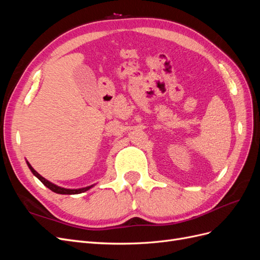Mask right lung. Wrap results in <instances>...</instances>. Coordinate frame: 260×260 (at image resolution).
I'll list each match as a JSON object with an SVG mask.
<instances>
[{
    "mask_svg": "<svg viewBox=\"0 0 260 260\" xmlns=\"http://www.w3.org/2000/svg\"><path fill=\"white\" fill-rule=\"evenodd\" d=\"M27 165H28V167H29V169L31 170V172H32V174L41 181V182L46 186V187H49L51 191H53V192H55V193H57V194H80V193H83V192H85V191H88V190H90L91 187H93L94 186V184H92V185H90V186H85V187H81V188H65V187H61V186H58V185H56V184H54V183H52V182H50L49 180H46L45 178H43L41 175H39L38 172L32 168V166H31V165L27 161Z\"/></svg>",
    "mask_w": 260,
    "mask_h": 260,
    "instance_id": "right-lung-1",
    "label": "right lung"
}]
</instances>
